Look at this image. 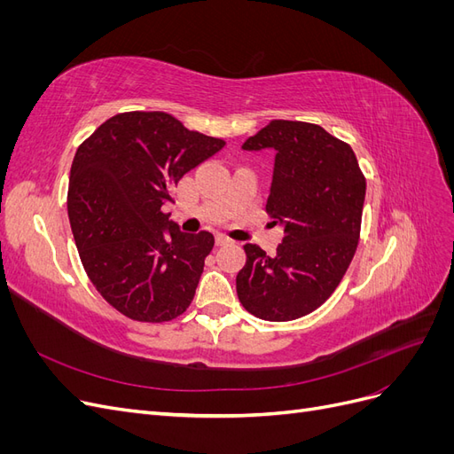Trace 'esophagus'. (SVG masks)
I'll list each match as a JSON object with an SVG mask.
<instances>
[{
  "instance_id": "34e87169",
  "label": "esophagus",
  "mask_w": 454,
  "mask_h": 454,
  "mask_svg": "<svg viewBox=\"0 0 454 454\" xmlns=\"http://www.w3.org/2000/svg\"><path fill=\"white\" fill-rule=\"evenodd\" d=\"M232 240L229 239V237H225V235H217V244L219 246H225V244H231Z\"/></svg>"
}]
</instances>
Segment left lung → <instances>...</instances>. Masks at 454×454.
Segmentation results:
<instances>
[{
    "label": "left lung",
    "mask_w": 454,
    "mask_h": 454,
    "mask_svg": "<svg viewBox=\"0 0 454 454\" xmlns=\"http://www.w3.org/2000/svg\"><path fill=\"white\" fill-rule=\"evenodd\" d=\"M242 149L277 151L267 214L284 240L272 255L244 246L237 294L257 318L290 322L324 305L345 277L360 240L365 176L352 147L312 122L274 119Z\"/></svg>",
    "instance_id": "1"
}]
</instances>
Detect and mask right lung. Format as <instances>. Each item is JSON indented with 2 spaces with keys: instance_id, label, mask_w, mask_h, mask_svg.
I'll use <instances>...</instances> for the list:
<instances>
[{
  "instance_id": "obj_1",
  "label": "right lung",
  "mask_w": 454,
  "mask_h": 454,
  "mask_svg": "<svg viewBox=\"0 0 454 454\" xmlns=\"http://www.w3.org/2000/svg\"><path fill=\"white\" fill-rule=\"evenodd\" d=\"M223 145L170 114L127 112L102 122L77 147L67 215L81 263L98 294L127 318L159 324L189 309L214 235L182 232L162 206L174 202L184 174Z\"/></svg>"
}]
</instances>
